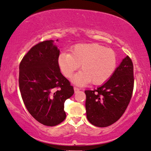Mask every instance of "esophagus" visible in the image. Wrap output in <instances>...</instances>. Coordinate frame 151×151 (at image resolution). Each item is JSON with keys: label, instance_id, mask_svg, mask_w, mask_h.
Segmentation results:
<instances>
[{"label": "esophagus", "instance_id": "obj_1", "mask_svg": "<svg viewBox=\"0 0 151 151\" xmlns=\"http://www.w3.org/2000/svg\"><path fill=\"white\" fill-rule=\"evenodd\" d=\"M73 88H74V91H75V93H77L80 91V88L76 87V86H74Z\"/></svg>", "mask_w": 151, "mask_h": 151}]
</instances>
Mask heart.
<instances>
[{
    "label": "heart",
    "mask_w": 151,
    "mask_h": 151,
    "mask_svg": "<svg viewBox=\"0 0 151 151\" xmlns=\"http://www.w3.org/2000/svg\"><path fill=\"white\" fill-rule=\"evenodd\" d=\"M58 62L60 69L67 78H71L81 65L82 71L73 80L76 84L82 86L91 82L95 85H100L113 76L117 59L113 49L97 43H84L72 47L71 53H61Z\"/></svg>",
    "instance_id": "1"
}]
</instances>
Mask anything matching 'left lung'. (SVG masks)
Wrapping results in <instances>:
<instances>
[{"instance_id": "1", "label": "left lung", "mask_w": 151, "mask_h": 151, "mask_svg": "<svg viewBox=\"0 0 151 151\" xmlns=\"http://www.w3.org/2000/svg\"><path fill=\"white\" fill-rule=\"evenodd\" d=\"M133 87V65L127 55L108 81L96 89L84 91L86 117L89 122L98 127L116 122L131 101Z\"/></svg>"}]
</instances>
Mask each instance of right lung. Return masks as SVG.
Wrapping results in <instances>:
<instances>
[{
  "mask_svg": "<svg viewBox=\"0 0 151 151\" xmlns=\"http://www.w3.org/2000/svg\"><path fill=\"white\" fill-rule=\"evenodd\" d=\"M46 40L32 47L19 65V88L29 113L43 125L53 127L65 120L64 104L74 93L71 83L61 73L60 50Z\"/></svg>",
  "mask_w": 151,
  "mask_h": 151,
  "instance_id": "right-lung-1",
  "label": "right lung"
}]
</instances>
